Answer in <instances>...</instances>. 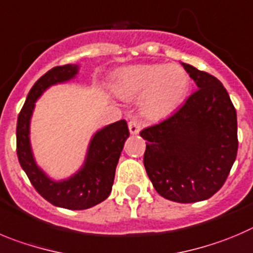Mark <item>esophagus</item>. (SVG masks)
I'll return each mask as SVG.
<instances>
[{
    "label": "esophagus",
    "mask_w": 253,
    "mask_h": 253,
    "mask_svg": "<svg viewBox=\"0 0 253 253\" xmlns=\"http://www.w3.org/2000/svg\"><path fill=\"white\" fill-rule=\"evenodd\" d=\"M128 129L131 134H138L141 131V125L137 120H131L128 122Z\"/></svg>",
    "instance_id": "obj_1"
}]
</instances>
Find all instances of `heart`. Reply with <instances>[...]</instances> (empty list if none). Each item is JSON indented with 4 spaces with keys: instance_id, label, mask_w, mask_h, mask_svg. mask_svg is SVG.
I'll return each mask as SVG.
<instances>
[{
    "instance_id": "1",
    "label": "heart",
    "mask_w": 253,
    "mask_h": 253,
    "mask_svg": "<svg viewBox=\"0 0 253 253\" xmlns=\"http://www.w3.org/2000/svg\"><path fill=\"white\" fill-rule=\"evenodd\" d=\"M190 87L188 73L178 65L145 63L119 70L113 76V93L121 100L140 97L143 117L160 121L174 112L185 100Z\"/></svg>"
}]
</instances>
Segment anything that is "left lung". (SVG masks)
I'll use <instances>...</instances> for the list:
<instances>
[{
	"instance_id": "8db88e82",
	"label": "left lung",
	"mask_w": 253,
	"mask_h": 253,
	"mask_svg": "<svg viewBox=\"0 0 253 253\" xmlns=\"http://www.w3.org/2000/svg\"><path fill=\"white\" fill-rule=\"evenodd\" d=\"M197 91L161 124L141 131L143 165L162 197L205 201L222 187L237 156V116L223 84L182 63Z\"/></svg>"
}]
</instances>
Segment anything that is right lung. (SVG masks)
Wrapping results in <instances>:
<instances>
[{
	"label": "right lung",
	"mask_w": 253,
	"mask_h": 253,
	"mask_svg": "<svg viewBox=\"0 0 253 253\" xmlns=\"http://www.w3.org/2000/svg\"><path fill=\"white\" fill-rule=\"evenodd\" d=\"M80 65L57 66L46 72L28 92L18 115L17 156L21 167L37 192L53 206L67 210H86L105 201L112 191L115 171L128 127L125 120L97 129L91 137L82 166L63 180H53L37 165L31 146V119L36 101L51 86L76 79Z\"/></svg>",
	"instance_id": "1"
}]
</instances>
